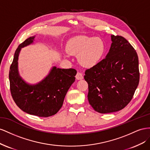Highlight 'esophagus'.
<instances>
[{"label": "esophagus", "instance_id": "34e87169", "mask_svg": "<svg viewBox=\"0 0 150 150\" xmlns=\"http://www.w3.org/2000/svg\"><path fill=\"white\" fill-rule=\"evenodd\" d=\"M75 77H76V80H82L83 79V75L80 72H77V74H76Z\"/></svg>", "mask_w": 150, "mask_h": 150}]
</instances>
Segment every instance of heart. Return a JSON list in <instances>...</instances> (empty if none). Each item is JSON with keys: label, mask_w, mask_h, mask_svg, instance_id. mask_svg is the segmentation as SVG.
Wrapping results in <instances>:
<instances>
[{"label": "heart", "mask_w": 150, "mask_h": 150, "mask_svg": "<svg viewBox=\"0 0 150 150\" xmlns=\"http://www.w3.org/2000/svg\"><path fill=\"white\" fill-rule=\"evenodd\" d=\"M105 44L99 37L76 36L68 41L67 51L71 55H77L81 65L90 68L96 65L103 57Z\"/></svg>", "instance_id": "heart-1"}]
</instances>
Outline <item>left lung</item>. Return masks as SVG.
I'll list each match as a JSON object with an SVG mask.
<instances>
[{
	"instance_id": "left-lung-1",
	"label": "left lung",
	"mask_w": 150,
	"mask_h": 150,
	"mask_svg": "<svg viewBox=\"0 0 150 150\" xmlns=\"http://www.w3.org/2000/svg\"><path fill=\"white\" fill-rule=\"evenodd\" d=\"M105 58L85 71L88 100L97 112L106 114L122 109L132 99L139 84L136 51L125 38L110 36Z\"/></svg>"
}]
</instances>
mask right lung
I'll return each mask as SVG.
<instances>
[{"label": "right lung", "mask_w": 150, "mask_h": 150, "mask_svg": "<svg viewBox=\"0 0 150 150\" xmlns=\"http://www.w3.org/2000/svg\"><path fill=\"white\" fill-rule=\"evenodd\" d=\"M35 36L19 45L10 67L11 92L16 105L29 114L47 117L57 114L63 105L65 97L75 82L76 71L53 66L48 74L36 83H29L19 74V56L21 49L32 45Z\"/></svg>", "instance_id": "right-lung-1"}]
</instances>
